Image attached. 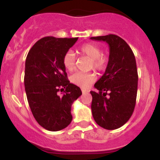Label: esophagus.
Masks as SVG:
<instances>
[{
	"mask_svg": "<svg viewBox=\"0 0 160 160\" xmlns=\"http://www.w3.org/2000/svg\"><path fill=\"white\" fill-rule=\"evenodd\" d=\"M82 93H89L90 90H87V89H82Z\"/></svg>",
	"mask_w": 160,
	"mask_h": 160,
	"instance_id": "esophagus-1",
	"label": "esophagus"
}]
</instances>
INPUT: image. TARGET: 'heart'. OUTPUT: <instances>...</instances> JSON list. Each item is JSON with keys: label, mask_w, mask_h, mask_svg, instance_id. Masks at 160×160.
<instances>
[{"label": "heart", "mask_w": 160, "mask_h": 160, "mask_svg": "<svg viewBox=\"0 0 160 160\" xmlns=\"http://www.w3.org/2000/svg\"><path fill=\"white\" fill-rule=\"evenodd\" d=\"M79 52L88 56L91 59V67L95 70H102L107 66L108 57L106 55L101 54V48L93 43H86L79 48ZM62 64L67 70L72 71L75 68V56L72 51H68L62 57ZM97 76L94 72H77L71 76L70 80L72 83L83 88H89L92 83L96 80Z\"/></svg>", "instance_id": "1"}]
</instances>
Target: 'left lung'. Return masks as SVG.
<instances>
[{
  "label": "left lung",
  "mask_w": 160,
  "mask_h": 160,
  "mask_svg": "<svg viewBox=\"0 0 160 160\" xmlns=\"http://www.w3.org/2000/svg\"><path fill=\"white\" fill-rule=\"evenodd\" d=\"M90 39L106 42L109 46L105 72L94 84L99 91H90L92 114L98 125L114 130L129 120L135 108L138 88L136 61L129 46L118 35Z\"/></svg>",
  "instance_id": "8db88e82"
}]
</instances>
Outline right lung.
<instances>
[{"instance_id": "obj_1", "label": "right lung", "mask_w": 160, "mask_h": 160, "mask_svg": "<svg viewBox=\"0 0 160 160\" xmlns=\"http://www.w3.org/2000/svg\"><path fill=\"white\" fill-rule=\"evenodd\" d=\"M78 38L44 37L35 43L25 60V92L32 114L51 132L62 130L72 119L71 106L82 92L70 83L62 64L64 54ZM60 90L64 93L59 96Z\"/></svg>"}]
</instances>
